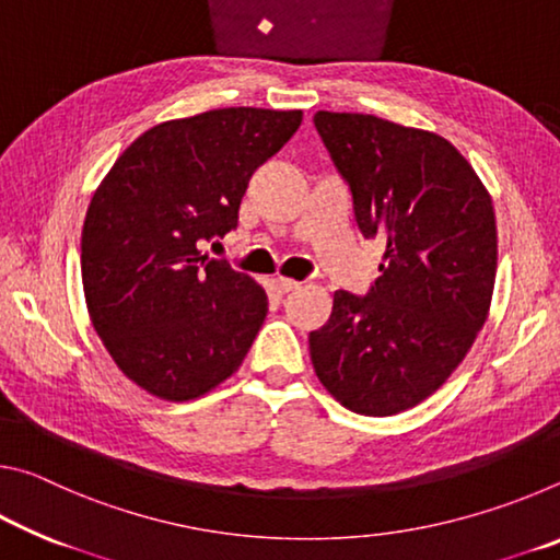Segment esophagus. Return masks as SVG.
Returning a JSON list of instances; mask_svg holds the SVG:
<instances>
[{
    "instance_id": "34e87169",
    "label": "esophagus",
    "mask_w": 560,
    "mask_h": 560,
    "mask_svg": "<svg viewBox=\"0 0 560 560\" xmlns=\"http://www.w3.org/2000/svg\"><path fill=\"white\" fill-rule=\"evenodd\" d=\"M301 287L299 281H293V279H287V277H273L271 279V289L279 293V296H287V293H291V291H296Z\"/></svg>"
}]
</instances>
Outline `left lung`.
I'll return each mask as SVG.
<instances>
[{"instance_id":"1","label":"left lung","mask_w":560,"mask_h":560,"mask_svg":"<svg viewBox=\"0 0 560 560\" xmlns=\"http://www.w3.org/2000/svg\"><path fill=\"white\" fill-rule=\"evenodd\" d=\"M316 130L353 195L363 236L385 244L365 296L334 293L311 363L358 415L410 410L454 373L485 326L497 279L494 205L438 132L318 110Z\"/></svg>"}]
</instances>
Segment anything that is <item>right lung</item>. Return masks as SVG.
Segmentation results:
<instances>
[{"instance_id":"obj_1","label":"right lung","mask_w":560,"mask_h":560,"mask_svg":"<svg viewBox=\"0 0 560 560\" xmlns=\"http://www.w3.org/2000/svg\"><path fill=\"white\" fill-rule=\"evenodd\" d=\"M301 120V110L244 106L165 120L93 192L81 232L91 324L122 375L160 400L207 395L249 353L267 291L200 242L234 230L254 170Z\"/></svg>"}]
</instances>
